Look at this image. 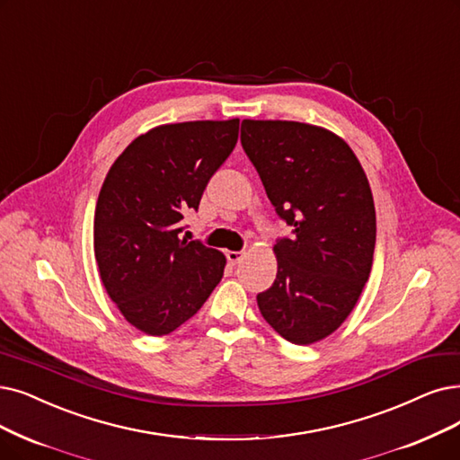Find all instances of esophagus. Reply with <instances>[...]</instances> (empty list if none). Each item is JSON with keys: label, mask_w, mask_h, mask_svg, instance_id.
<instances>
[{"label": "esophagus", "mask_w": 460, "mask_h": 460, "mask_svg": "<svg viewBox=\"0 0 460 460\" xmlns=\"http://www.w3.org/2000/svg\"><path fill=\"white\" fill-rule=\"evenodd\" d=\"M226 259H228V262L232 266H235V264H240L245 259V252L243 251H228L226 252Z\"/></svg>", "instance_id": "1"}]
</instances>
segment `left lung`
Segmentation results:
<instances>
[{"label":"left lung","instance_id":"1","mask_svg":"<svg viewBox=\"0 0 460 460\" xmlns=\"http://www.w3.org/2000/svg\"><path fill=\"white\" fill-rule=\"evenodd\" d=\"M242 145L278 215V278L256 296L266 323L296 345L330 336L370 278L376 208L358 158L340 136L294 120L242 122Z\"/></svg>","mask_w":460,"mask_h":460}]
</instances>
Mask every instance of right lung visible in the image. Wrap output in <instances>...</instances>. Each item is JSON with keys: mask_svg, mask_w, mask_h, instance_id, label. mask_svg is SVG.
<instances>
[{"mask_svg": "<svg viewBox=\"0 0 460 460\" xmlns=\"http://www.w3.org/2000/svg\"><path fill=\"white\" fill-rule=\"evenodd\" d=\"M237 132L240 119L156 126L126 146L103 181L94 215L100 278L145 334L173 332L223 279L225 254L179 234Z\"/></svg>", "mask_w": 460, "mask_h": 460, "instance_id": "1", "label": "right lung"}]
</instances>
